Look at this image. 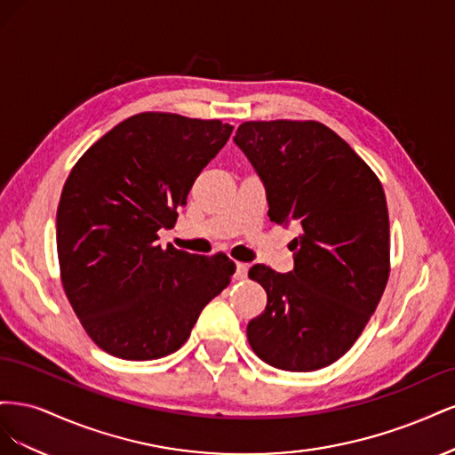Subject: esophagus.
<instances>
[{
	"mask_svg": "<svg viewBox=\"0 0 455 455\" xmlns=\"http://www.w3.org/2000/svg\"><path fill=\"white\" fill-rule=\"evenodd\" d=\"M246 277H249V266H246V264H237V267H235V279L237 281H244Z\"/></svg>",
	"mask_w": 455,
	"mask_h": 455,
	"instance_id": "34e87169",
	"label": "esophagus"
}]
</instances>
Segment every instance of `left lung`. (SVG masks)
<instances>
[{
	"instance_id": "1",
	"label": "left lung",
	"mask_w": 455,
	"mask_h": 455,
	"mask_svg": "<svg viewBox=\"0 0 455 455\" xmlns=\"http://www.w3.org/2000/svg\"><path fill=\"white\" fill-rule=\"evenodd\" d=\"M266 186L275 224L298 222L294 269L254 266L266 311L246 326L261 361L288 371L336 363L361 336L389 279L381 182L319 121H246L233 139Z\"/></svg>"
}]
</instances>
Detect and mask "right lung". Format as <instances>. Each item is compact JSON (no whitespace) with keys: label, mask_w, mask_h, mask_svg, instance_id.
I'll return each instance as SVG.
<instances>
[{"label":"right lung","mask_w":455,"mask_h":455,"mask_svg":"<svg viewBox=\"0 0 455 455\" xmlns=\"http://www.w3.org/2000/svg\"><path fill=\"white\" fill-rule=\"evenodd\" d=\"M231 131L218 119L139 114L94 142L68 176L57 211L60 279L102 351L125 361L174 353L229 284L228 256L161 249L157 231L174 226Z\"/></svg>","instance_id":"1"}]
</instances>
